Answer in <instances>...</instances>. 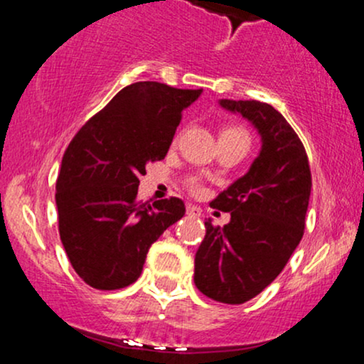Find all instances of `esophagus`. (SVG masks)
Listing matches in <instances>:
<instances>
[{"label":"esophagus","mask_w":364,"mask_h":364,"mask_svg":"<svg viewBox=\"0 0 364 364\" xmlns=\"http://www.w3.org/2000/svg\"><path fill=\"white\" fill-rule=\"evenodd\" d=\"M186 214L190 215V217H200L202 215V210H200V207H196V205H186Z\"/></svg>","instance_id":"esophagus-1"}]
</instances>
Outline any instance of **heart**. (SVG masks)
I'll list each match as a JSON object with an SVG mask.
<instances>
[{
	"label": "heart",
	"instance_id": "1",
	"mask_svg": "<svg viewBox=\"0 0 364 364\" xmlns=\"http://www.w3.org/2000/svg\"><path fill=\"white\" fill-rule=\"evenodd\" d=\"M223 135H241V136H248V135H246L245 129H241V128H228V129H224ZM223 135H220V136H223ZM188 188H190V190L193 191V193H200V191H202V185H200V183L196 181V179H191V181L188 183Z\"/></svg>",
	"mask_w": 364,
	"mask_h": 364
}]
</instances>
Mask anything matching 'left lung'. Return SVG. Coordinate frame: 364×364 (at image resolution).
<instances>
[{
    "label": "left lung",
    "instance_id": "8db88e82",
    "mask_svg": "<svg viewBox=\"0 0 364 364\" xmlns=\"http://www.w3.org/2000/svg\"><path fill=\"white\" fill-rule=\"evenodd\" d=\"M220 106L252 121L262 150L248 173L210 202L231 212V220L224 228L205 220L195 286L214 301L241 304L282 272L301 241L311 173L301 140L270 104L223 99Z\"/></svg>",
    "mask_w": 364,
    "mask_h": 364
}]
</instances>
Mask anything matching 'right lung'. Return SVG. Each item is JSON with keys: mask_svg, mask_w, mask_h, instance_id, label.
<instances>
[{"mask_svg": "<svg viewBox=\"0 0 364 364\" xmlns=\"http://www.w3.org/2000/svg\"><path fill=\"white\" fill-rule=\"evenodd\" d=\"M202 89L136 82L121 89L70 141L56 181L60 237L75 272L112 291L140 277L149 248L185 215L183 200L140 202L147 162L162 161L181 112Z\"/></svg>", "mask_w": 364, "mask_h": 364, "instance_id": "add662e5", "label": "right lung"}]
</instances>
